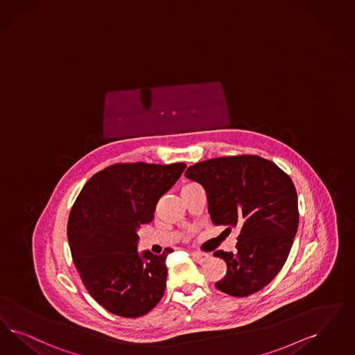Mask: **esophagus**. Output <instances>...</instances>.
Listing matches in <instances>:
<instances>
[{
    "mask_svg": "<svg viewBox=\"0 0 355 355\" xmlns=\"http://www.w3.org/2000/svg\"><path fill=\"white\" fill-rule=\"evenodd\" d=\"M191 256H193V259L198 262V263H205L211 257L208 253H200V252H193Z\"/></svg>",
    "mask_w": 355,
    "mask_h": 355,
    "instance_id": "1",
    "label": "esophagus"
}]
</instances>
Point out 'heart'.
<instances>
[{
  "mask_svg": "<svg viewBox=\"0 0 355 355\" xmlns=\"http://www.w3.org/2000/svg\"><path fill=\"white\" fill-rule=\"evenodd\" d=\"M191 184H186V186H191ZM186 186H184V187H186Z\"/></svg>",
  "mask_w": 355,
  "mask_h": 355,
  "instance_id": "b5f03b06",
  "label": "heart"
}]
</instances>
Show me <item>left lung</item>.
Returning a JSON list of instances; mask_svg holds the SVG:
<instances>
[{
	"mask_svg": "<svg viewBox=\"0 0 355 355\" xmlns=\"http://www.w3.org/2000/svg\"><path fill=\"white\" fill-rule=\"evenodd\" d=\"M184 175L206 190L215 225L240 228L234 253H214L227 263L216 288L237 297L262 290L284 265L297 231V196L291 178L272 161L252 155L206 159Z\"/></svg>",
	"mask_w": 355,
	"mask_h": 355,
	"instance_id": "8db88e82",
	"label": "left lung"
}]
</instances>
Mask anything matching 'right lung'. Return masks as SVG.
Returning <instances> with one entry per match:
<instances>
[{
	"instance_id": "1",
	"label": "right lung",
	"mask_w": 355,
	"mask_h": 355,
	"mask_svg": "<svg viewBox=\"0 0 355 355\" xmlns=\"http://www.w3.org/2000/svg\"><path fill=\"white\" fill-rule=\"evenodd\" d=\"M186 164H115L94 174L74 202L68 241L86 290L98 304L122 318H140L166 288V248L161 256L139 252L137 231L150 223L159 198Z\"/></svg>"
}]
</instances>
